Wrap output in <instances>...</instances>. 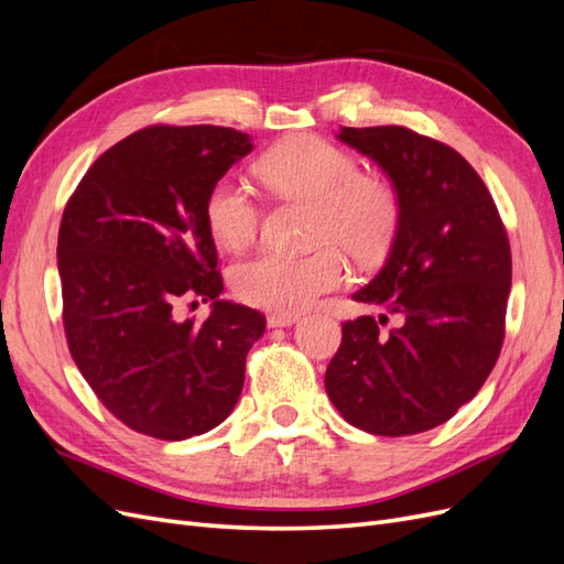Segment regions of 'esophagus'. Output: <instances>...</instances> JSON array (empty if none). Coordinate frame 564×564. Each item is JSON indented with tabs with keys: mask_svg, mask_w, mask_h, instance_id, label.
Listing matches in <instances>:
<instances>
[{
	"mask_svg": "<svg viewBox=\"0 0 564 564\" xmlns=\"http://www.w3.org/2000/svg\"><path fill=\"white\" fill-rule=\"evenodd\" d=\"M299 319V315H292V313H272L268 315V327H289V324H294Z\"/></svg>",
	"mask_w": 564,
	"mask_h": 564,
	"instance_id": "34e87169",
	"label": "esophagus"
}]
</instances>
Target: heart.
Wrapping results in <instances>:
<instances>
[{"instance_id": "b5f03b06", "label": "heart", "mask_w": 564, "mask_h": 564, "mask_svg": "<svg viewBox=\"0 0 564 564\" xmlns=\"http://www.w3.org/2000/svg\"><path fill=\"white\" fill-rule=\"evenodd\" d=\"M256 174L282 199H305L317 207L313 253L261 251L237 261L230 286L256 308L296 313L346 282L344 247L357 261H373L388 251L400 228L398 187L383 176L362 174L352 152L317 135L289 139L256 162ZM204 220L214 240L242 249L263 224L261 202L232 176L218 178L204 199Z\"/></svg>"}]
</instances>
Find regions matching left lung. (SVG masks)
I'll return each mask as SVG.
<instances>
[{
    "label": "left lung",
    "instance_id": "left-lung-1",
    "mask_svg": "<svg viewBox=\"0 0 564 564\" xmlns=\"http://www.w3.org/2000/svg\"><path fill=\"white\" fill-rule=\"evenodd\" d=\"M338 141L377 162L402 216L381 272L352 299L383 308L340 324L324 388L350 425L416 435L470 402L499 360L510 294V245L475 169L404 127H340ZM388 314L401 327L388 335Z\"/></svg>",
    "mask_w": 564,
    "mask_h": 564
}]
</instances>
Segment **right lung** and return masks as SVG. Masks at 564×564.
<instances>
[{
  "label": "right lung",
  "instance_id": "1",
  "mask_svg": "<svg viewBox=\"0 0 564 564\" xmlns=\"http://www.w3.org/2000/svg\"><path fill=\"white\" fill-rule=\"evenodd\" d=\"M253 150L228 127H145L100 155L67 199L58 272L67 348L131 431L187 440L224 423L265 317L220 299L209 187ZM213 301L202 325L181 302Z\"/></svg>",
  "mask_w": 564,
  "mask_h": 564
}]
</instances>
